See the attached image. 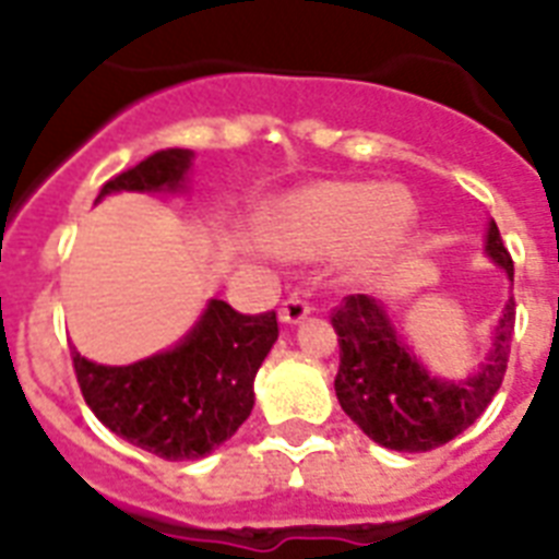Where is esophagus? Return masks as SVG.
<instances>
[{"mask_svg":"<svg viewBox=\"0 0 559 559\" xmlns=\"http://www.w3.org/2000/svg\"><path fill=\"white\" fill-rule=\"evenodd\" d=\"M313 313V307H310V301H305V298L298 296H289L284 305H281L278 316H281V322L284 324H298V322H305L307 316Z\"/></svg>","mask_w":559,"mask_h":559,"instance_id":"esophagus-1","label":"esophagus"}]
</instances>
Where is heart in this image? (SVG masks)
<instances>
[{"mask_svg": "<svg viewBox=\"0 0 559 559\" xmlns=\"http://www.w3.org/2000/svg\"><path fill=\"white\" fill-rule=\"evenodd\" d=\"M417 226L406 188L377 182H316L272 209L263 235L287 258H319L348 246L354 272H371L403 249Z\"/></svg>", "mask_w": 559, "mask_h": 559, "instance_id": "b5f03b06", "label": "heart"}]
</instances>
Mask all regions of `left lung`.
Here are the masks:
<instances>
[{
    "mask_svg": "<svg viewBox=\"0 0 559 559\" xmlns=\"http://www.w3.org/2000/svg\"><path fill=\"white\" fill-rule=\"evenodd\" d=\"M485 252L513 281L511 252L490 219ZM516 305L508 298L493 348L467 380H438L420 366L371 296H348L331 316L340 336L336 397L345 415L385 450L426 452L461 435L493 400L511 354Z\"/></svg>",
    "mask_w": 559,
    "mask_h": 559,
    "instance_id": "left-lung-1",
    "label": "left lung"
}]
</instances>
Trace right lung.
<instances>
[{
  "label": "right lung",
  "instance_id": "1",
  "mask_svg": "<svg viewBox=\"0 0 559 559\" xmlns=\"http://www.w3.org/2000/svg\"><path fill=\"white\" fill-rule=\"evenodd\" d=\"M191 151L170 147L139 162L100 188L182 191ZM278 340L275 313L243 316L211 298L177 348L133 366H98L72 350L86 406L109 432L168 461H197L240 429L254 406V373Z\"/></svg>",
  "mask_w": 559,
  "mask_h": 559
}]
</instances>
